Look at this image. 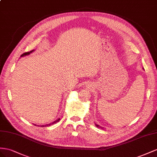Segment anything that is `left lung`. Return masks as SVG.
<instances>
[{
  "label": "left lung",
  "instance_id": "8db88e82",
  "mask_svg": "<svg viewBox=\"0 0 157 157\" xmlns=\"http://www.w3.org/2000/svg\"><path fill=\"white\" fill-rule=\"evenodd\" d=\"M95 126L97 127V128H102L100 126H98V124H95Z\"/></svg>",
  "mask_w": 157,
  "mask_h": 157
}]
</instances>
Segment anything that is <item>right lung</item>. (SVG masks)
I'll return each instance as SVG.
<instances>
[{
	"label": "right lung",
	"mask_w": 157,
	"mask_h": 157,
	"mask_svg": "<svg viewBox=\"0 0 157 157\" xmlns=\"http://www.w3.org/2000/svg\"><path fill=\"white\" fill-rule=\"evenodd\" d=\"M34 51V50H33V51H31L30 52H25V53H24V54H22V55H21V56H26V55H29L30 53H31L32 52H33ZM60 118H59V119H57L56 121H55V122H53L52 123H51V124H47V125H43V126H41V127H44V126H50L51 125H52V124H56V123H57L58 122H59V121H60ZM35 126H36V125H35Z\"/></svg>",
	"instance_id": "1"
}]
</instances>
